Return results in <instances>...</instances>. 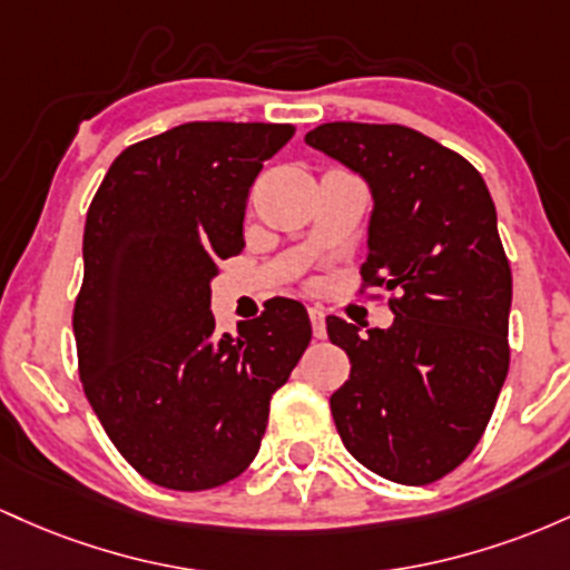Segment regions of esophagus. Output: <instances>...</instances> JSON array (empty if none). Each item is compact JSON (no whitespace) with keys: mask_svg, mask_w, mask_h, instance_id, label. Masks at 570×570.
Instances as JSON below:
<instances>
[{"mask_svg":"<svg viewBox=\"0 0 570 570\" xmlns=\"http://www.w3.org/2000/svg\"><path fill=\"white\" fill-rule=\"evenodd\" d=\"M309 320H312V331H315L317 338H325V312L320 306H309Z\"/></svg>","mask_w":570,"mask_h":570,"instance_id":"1","label":"esophagus"}]
</instances>
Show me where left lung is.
<instances>
[{
	"label": "left lung",
	"mask_w": 570,
	"mask_h": 570,
	"mask_svg": "<svg viewBox=\"0 0 570 570\" xmlns=\"http://www.w3.org/2000/svg\"><path fill=\"white\" fill-rule=\"evenodd\" d=\"M304 142L368 185L363 279L399 293L390 328L325 320L353 366L331 395L336 431L374 474L436 482L482 439L509 371L495 204L463 156L406 126L323 124Z\"/></svg>",
	"instance_id": "obj_1"
}]
</instances>
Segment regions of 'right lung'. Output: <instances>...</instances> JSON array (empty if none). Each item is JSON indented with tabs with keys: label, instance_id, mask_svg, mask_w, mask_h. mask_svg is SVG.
<instances>
[{
	"label": "right lung",
	"instance_id": "add662e5",
	"mask_svg": "<svg viewBox=\"0 0 570 570\" xmlns=\"http://www.w3.org/2000/svg\"><path fill=\"white\" fill-rule=\"evenodd\" d=\"M287 124L196 120L126 147L96 190L75 304L80 380L107 436L169 490H213L258 455L268 401L312 338L293 298L217 334V261L245 247L250 185Z\"/></svg>",
	"mask_w": 570,
	"mask_h": 570
}]
</instances>
